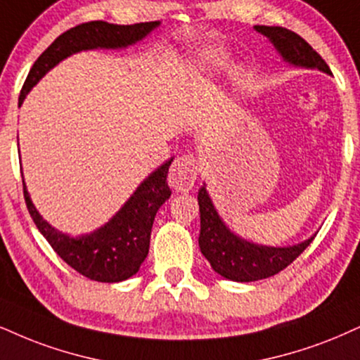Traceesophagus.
Instances as JSON below:
<instances>
[{
	"label": "esophagus",
	"mask_w": 360,
	"mask_h": 360,
	"mask_svg": "<svg viewBox=\"0 0 360 360\" xmlns=\"http://www.w3.org/2000/svg\"><path fill=\"white\" fill-rule=\"evenodd\" d=\"M198 175V163L192 155L176 158L168 173V184L179 192H188L193 188Z\"/></svg>",
	"instance_id": "1"
}]
</instances>
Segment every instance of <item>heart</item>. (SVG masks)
<instances>
[{
    "label": "heart",
    "instance_id": "obj_1",
    "mask_svg": "<svg viewBox=\"0 0 360 360\" xmlns=\"http://www.w3.org/2000/svg\"><path fill=\"white\" fill-rule=\"evenodd\" d=\"M224 61H225V56L219 55V53H210V55L205 58V63L208 68H214V70L220 68V66L224 65Z\"/></svg>",
    "mask_w": 360,
    "mask_h": 360
}]
</instances>
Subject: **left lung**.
Masks as SVG:
<instances>
[{
  "instance_id": "1",
  "label": "left lung",
  "mask_w": 360,
  "mask_h": 360,
  "mask_svg": "<svg viewBox=\"0 0 360 360\" xmlns=\"http://www.w3.org/2000/svg\"><path fill=\"white\" fill-rule=\"evenodd\" d=\"M254 28L269 38L285 63L330 75V68L322 60V56L294 31L282 26L255 25ZM198 205H200L198 245L202 254L210 262L212 269L217 274L233 282H255L272 277L290 265L316 237L312 235L307 240L287 247L259 245L238 237L227 227L217 212L205 184L198 190Z\"/></svg>"
}]
</instances>
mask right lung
<instances>
[{
    "instance_id": "right-lung-1",
    "label": "right lung",
    "mask_w": 360,
    "mask_h": 360,
    "mask_svg": "<svg viewBox=\"0 0 360 360\" xmlns=\"http://www.w3.org/2000/svg\"><path fill=\"white\" fill-rule=\"evenodd\" d=\"M158 26L160 21L136 25L90 21L65 31L34 61L21 90L18 105H23L31 88L65 58L79 51L98 50V48L100 50L128 48L148 37ZM172 162L173 158L167 160L163 165L150 173L117 214L90 233L72 237L51 227L46 220H43L31 202L23 180L26 207L34 225L53 247V250L78 274L96 282L113 283L127 281L139 272L140 265L148 255L155 215L172 195L167 184L168 167L172 165Z\"/></svg>"
}]
</instances>
